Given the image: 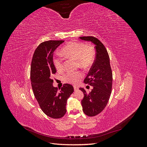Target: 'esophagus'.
Returning a JSON list of instances; mask_svg holds the SVG:
<instances>
[{"mask_svg":"<svg viewBox=\"0 0 147 147\" xmlns=\"http://www.w3.org/2000/svg\"><path fill=\"white\" fill-rule=\"evenodd\" d=\"M74 91H78V86H74Z\"/></svg>","mask_w":147,"mask_h":147,"instance_id":"1","label":"esophagus"}]
</instances>
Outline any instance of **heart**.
I'll return each mask as SVG.
<instances>
[{"label": "heart", "instance_id": "1", "mask_svg": "<svg viewBox=\"0 0 147 147\" xmlns=\"http://www.w3.org/2000/svg\"><path fill=\"white\" fill-rule=\"evenodd\" d=\"M61 53L68 58L77 60L78 65L83 68H87L94 63L96 56L95 49L91 45H85L80 42H72L68 43L61 50ZM53 63L57 71L63 72L64 70L63 60L55 58ZM81 72H68L64 76V80L70 84H76L83 78Z\"/></svg>", "mask_w": 147, "mask_h": 147}]
</instances>
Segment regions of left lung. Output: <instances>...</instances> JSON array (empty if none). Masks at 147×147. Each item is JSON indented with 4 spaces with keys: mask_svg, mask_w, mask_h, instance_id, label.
I'll use <instances>...</instances> for the list:
<instances>
[{
    "mask_svg": "<svg viewBox=\"0 0 147 147\" xmlns=\"http://www.w3.org/2000/svg\"><path fill=\"white\" fill-rule=\"evenodd\" d=\"M83 40L95 44L96 59L84 83L92 86L91 92L87 93L80 88L84 94L82 105L84 113L89 117H94L100 113L107 104L112 88V71L110 58L104 44L93 36L80 37Z\"/></svg>",
    "mask_w": 147,
    "mask_h": 147,
    "instance_id": "1",
    "label": "left lung"
}]
</instances>
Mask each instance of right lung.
I'll return each mask as SVG.
<instances>
[{
  "label": "right lung",
  "instance_id": "add662e5",
  "mask_svg": "<svg viewBox=\"0 0 147 147\" xmlns=\"http://www.w3.org/2000/svg\"><path fill=\"white\" fill-rule=\"evenodd\" d=\"M64 42L49 40L41 43L35 50L30 67V81L35 99L44 113L54 119L64 116L67 100L74 91L70 84H64L60 90L53 86L52 76L56 72L53 53Z\"/></svg>",
  "mask_w": 147,
  "mask_h": 147
}]
</instances>
